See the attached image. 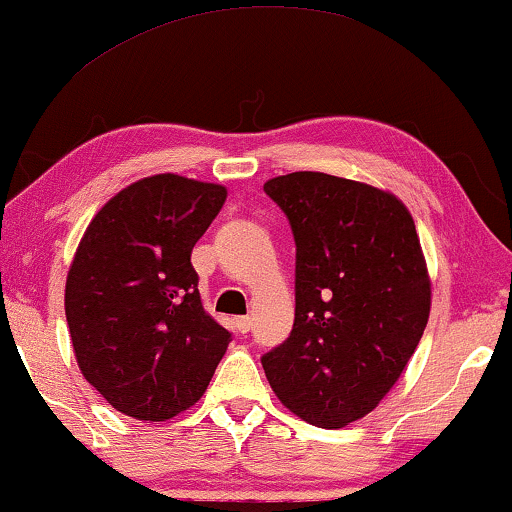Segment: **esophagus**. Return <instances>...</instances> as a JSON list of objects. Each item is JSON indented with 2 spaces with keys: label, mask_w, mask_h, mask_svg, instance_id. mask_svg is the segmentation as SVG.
<instances>
[{
  "label": "esophagus",
  "mask_w": 512,
  "mask_h": 512,
  "mask_svg": "<svg viewBox=\"0 0 512 512\" xmlns=\"http://www.w3.org/2000/svg\"><path fill=\"white\" fill-rule=\"evenodd\" d=\"M235 329L240 331V334H247V331L251 329V317H247V315L235 317Z\"/></svg>",
  "instance_id": "obj_1"
}]
</instances>
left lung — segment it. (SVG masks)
I'll use <instances>...</instances> for the list:
<instances>
[{
  "label": "left lung",
  "instance_id": "8db88e82",
  "mask_svg": "<svg viewBox=\"0 0 512 512\" xmlns=\"http://www.w3.org/2000/svg\"><path fill=\"white\" fill-rule=\"evenodd\" d=\"M296 242V317L263 355L280 402L343 428L390 393L430 315V277L414 218L374 185L320 171L270 178Z\"/></svg>",
  "mask_w": 512,
  "mask_h": 512
}]
</instances>
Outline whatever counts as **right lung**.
Wrapping results in <instances>:
<instances>
[{
  "label": "right lung",
  "mask_w": 512,
  "mask_h": 512,
  "mask_svg": "<svg viewBox=\"0 0 512 512\" xmlns=\"http://www.w3.org/2000/svg\"><path fill=\"white\" fill-rule=\"evenodd\" d=\"M228 190L178 174L126 185L94 216L65 282V317L86 381L117 411L167 421L207 390L230 343L207 310L192 247Z\"/></svg>",
  "instance_id": "1"
}]
</instances>
